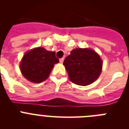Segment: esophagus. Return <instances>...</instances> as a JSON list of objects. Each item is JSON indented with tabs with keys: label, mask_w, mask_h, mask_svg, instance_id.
<instances>
[{
	"label": "esophagus",
	"mask_w": 129,
	"mask_h": 129,
	"mask_svg": "<svg viewBox=\"0 0 129 129\" xmlns=\"http://www.w3.org/2000/svg\"><path fill=\"white\" fill-rule=\"evenodd\" d=\"M64 57H62V58H61V59H59V62H60V63H61V64H62V62H63V61H64Z\"/></svg>",
	"instance_id": "esophagus-1"
}]
</instances>
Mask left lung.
Here are the masks:
<instances>
[{
  "instance_id": "8db88e82",
  "label": "left lung",
  "mask_w": 129,
  "mask_h": 129,
  "mask_svg": "<svg viewBox=\"0 0 129 129\" xmlns=\"http://www.w3.org/2000/svg\"><path fill=\"white\" fill-rule=\"evenodd\" d=\"M70 80L76 85L86 86L98 78L103 62L95 51L90 48H76L63 62Z\"/></svg>"
}]
</instances>
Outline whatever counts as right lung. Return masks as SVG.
<instances>
[{"label":"right lung","mask_w":129,"mask_h":129,"mask_svg":"<svg viewBox=\"0 0 129 129\" xmlns=\"http://www.w3.org/2000/svg\"><path fill=\"white\" fill-rule=\"evenodd\" d=\"M59 59L55 52L38 47L24 54L20 64V69L24 77L29 81L40 83L46 80Z\"/></svg>","instance_id":"1"}]
</instances>
